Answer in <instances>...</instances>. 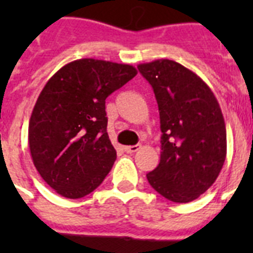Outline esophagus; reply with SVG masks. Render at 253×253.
Wrapping results in <instances>:
<instances>
[{"mask_svg":"<svg viewBox=\"0 0 253 253\" xmlns=\"http://www.w3.org/2000/svg\"><path fill=\"white\" fill-rule=\"evenodd\" d=\"M138 150H140V146L139 144H135V146H127L125 147V151H126L127 154H134Z\"/></svg>","mask_w":253,"mask_h":253,"instance_id":"34e87169","label":"esophagus"}]
</instances>
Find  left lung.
I'll list each match as a JSON object with an SVG mask.
<instances>
[{
  "mask_svg": "<svg viewBox=\"0 0 253 253\" xmlns=\"http://www.w3.org/2000/svg\"><path fill=\"white\" fill-rule=\"evenodd\" d=\"M138 69L154 89L163 132L160 163L147 180L172 202L194 201L215 182L226 160L219 103L200 76L176 61L160 59Z\"/></svg>",
  "mask_w": 253,
  "mask_h": 253,
  "instance_id": "obj_1",
  "label": "left lung"
}]
</instances>
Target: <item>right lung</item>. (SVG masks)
<instances>
[{"label":"right lung","mask_w":253,"mask_h":253,"mask_svg":"<svg viewBox=\"0 0 253 253\" xmlns=\"http://www.w3.org/2000/svg\"><path fill=\"white\" fill-rule=\"evenodd\" d=\"M136 73L130 64L80 59L47 81L31 113L29 147L37 170L57 194L87 196L110 172L117 151L106 131L105 99Z\"/></svg>","instance_id":"obj_1"}]
</instances>
